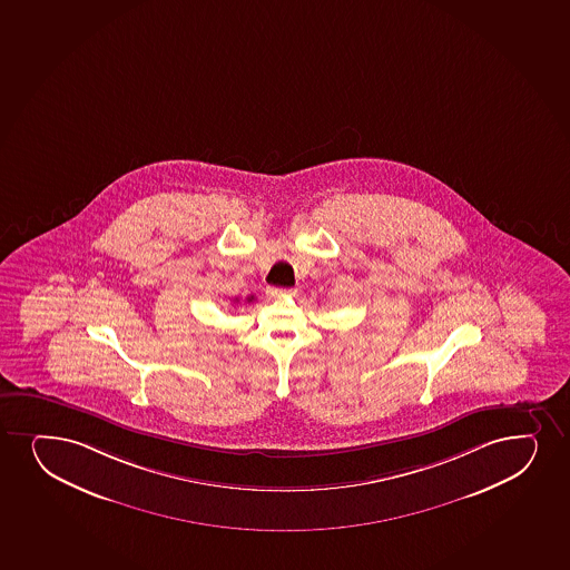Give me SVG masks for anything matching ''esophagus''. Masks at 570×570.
I'll return each mask as SVG.
<instances>
[{"label":"esophagus","mask_w":570,"mask_h":570,"mask_svg":"<svg viewBox=\"0 0 570 570\" xmlns=\"http://www.w3.org/2000/svg\"><path fill=\"white\" fill-rule=\"evenodd\" d=\"M295 288L268 287V291H266V295H268L269 298H283V296L295 295Z\"/></svg>","instance_id":"1"}]
</instances>
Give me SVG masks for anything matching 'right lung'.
I'll return each mask as SVG.
<instances>
[{
    "label": "right lung",
    "instance_id": "add662e5",
    "mask_svg": "<svg viewBox=\"0 0 570 570\" xmlns=\"http://www.w3.org/2000/svg\"><path fill=\"white\" fill-rule=\"evenodd\" d=\"M253 298H255V296H249V298H247V302H253Z\"/></svg>",
    "mask_w": 570,
    "mask_h": 570
}]
</instances>
